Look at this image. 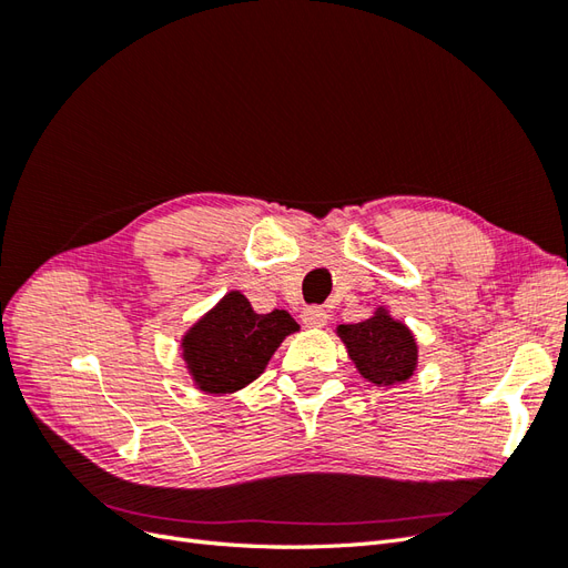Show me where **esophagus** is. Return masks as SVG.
Wrapping results in <instances>:
<instances>
[{"instance_id": "1", "label": "esophagus", "mask_w": 568, "mask_h": 568, "mask_svg": "<svg viewBox=\"0 0 568 568\" xmlns=\"http://www.w3.org/2000/svg\"><path fill=\"white\" fill-rule=\"evenodd\" d=\"M301 320L305 326H324L326 320H329V315H326V311L320 305H307V307H303Z\"/></svg>"}]
</instances>
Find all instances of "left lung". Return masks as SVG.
Wrapping results in <instances>:
<instances>
[{"mask_svg": "<svg viewBox=\"0 0 568 568\" xmlns=\"http://www.w3.org/2000/svg\"><path fill=\"white\" fill-rule=\"evenodd\" d=\"M336 334L359 376L376 386L403 384L417 369V341L386 307H376L369 320L357 324H338Z\"/></svg>", "mask_w": 568, "mask_h": 568, "instance_id": "left-lung-1", "label": "left lung"}]
</instances>
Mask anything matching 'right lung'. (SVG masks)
Segmentation results:
<instances>
[{
  "label": "right lung",
  "instance_id": "1",
  "mask_svg": "<svg viewBox=\"0 0 568 568\" xmlns=\"http://www.w3.org/2000/svg\"><path fill=\"white\" fill-rule=\"evenodd\" d=\"M298 332L286 311L257 315L242 291H230L182 336V357L199 390L236 393L261 376L282 341Z\"/></svg>",
  "mask_w": 568,
  "mask_h": 568
}]
</instances>
